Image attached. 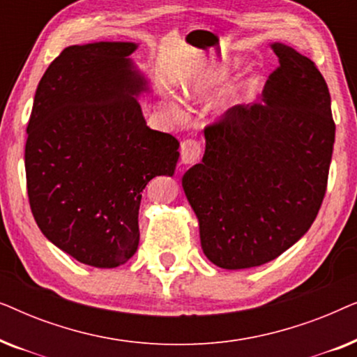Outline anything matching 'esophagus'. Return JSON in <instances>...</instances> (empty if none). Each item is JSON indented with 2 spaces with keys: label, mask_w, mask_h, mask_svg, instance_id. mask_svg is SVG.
Returning a JSON list of instances; mask_svg holds the SVG:
<instances>
[{
  "label": "esophagus",
  "mask_w": 357,
  "mask_h": 357,
  "mask_svg": "<svg viewBox=\"0 0 357 357\" xmlns=\"http://www.w3.org/2000/svg\"><path fill=\"white\" fill-rule=\"evenodd\" d=\"M203 153V144L199 139H185L180 148V154H182V164H195L198 162Z\"/></svg>",
  "instance_id": "34e87169"
}]
</instances>
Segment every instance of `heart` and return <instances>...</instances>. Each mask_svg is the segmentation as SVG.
I'll return each mask as SVG.
<instances>
[{
  "instance_id": "obj_1",
  "label": "heart",
  "mask_w": 357,
  "mask_h": 357,
  "mask_svg": "<svg viewBox=\"0 0 357 357\" xmlns=\"http://www.w3.org/2000/svg\"><path fill=\"white\" fill-rule=\"evenodd\" d=\"M218 77V73H211V75H208L206 76V79H202V81H198V82H195V84H190V86H187L185 87V96L187 97H195V96H198L199 92H202L204 87H206V84H209V82L211 81H214ZM172 112L175 115H178L180 114V110L177 109V107L175 105H172Z\"/></svg>"
}]
</instances>
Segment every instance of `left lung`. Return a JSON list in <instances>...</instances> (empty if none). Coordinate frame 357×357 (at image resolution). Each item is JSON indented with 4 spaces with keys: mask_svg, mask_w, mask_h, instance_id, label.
I'll list each match as a JSON object with an SVG mask.
<instances>
[{
    "mask_svg": "<svg viewBox=\"0 0 357 357\" xmlns=\"http://www.w3.org/2000/svg\"><path fill=\"white\" fill-rule=\"evenodd\" d=\"M280 68L261 100L236 105L204 128L203 160L182 185L204 255L226 270L265 265L315 221L326 193L335 121L319 68L275 43Z\"/></svg>",
    "mask_w": 357,
    "mask_h": 357,
    "instance_id": "obj_1",
    "label": "left lung"
}]
</instances>
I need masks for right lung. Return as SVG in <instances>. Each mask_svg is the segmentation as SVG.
Returning <instances> with one entry per match:
<instances>
[{"mask_svg": "<svg viewBox=\"0 0 357 357\" xmlns=\"http://www.w3.org/2000/svg\"><path fill=\"white\" fill-rule=\"evenodd\" d=\"M130 42L73 45L47 68L27 125L26 178L43 236L77 261L115 268L135 255L143 190L174 175L178 139L151 130Z\"/></svg>", "mask_w": 357, "mask_h": 357, "instance_id": "obj_1", "label": "right lung"}]
</instances>
